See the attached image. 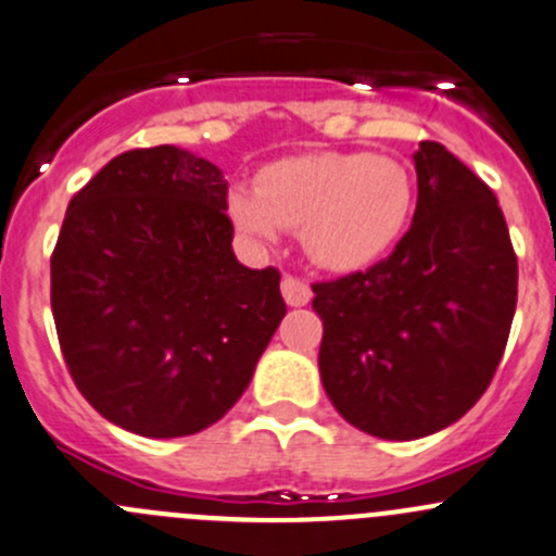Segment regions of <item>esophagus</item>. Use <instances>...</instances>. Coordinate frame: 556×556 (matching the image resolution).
<instances>
[{"label": "esophagus", "mask_w": 556, "mask_h": 556, "mask_svg": "<svg viewBox=\"0 0 556 556\" xmlns=\"http://www.w3.org/2000/svg\"><path fill=\"white\" fill-rule=\"evenodd\" d=\"M282 295L290 306H306L312 299V288L309 282H304V279L290 277L288 274V277L282 279Z\"/></svg>", "instance_id": "obj_1"}]
</instances>
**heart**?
I'll return each instance as SVG.
<instances>
[{"instance_id":"heart-1","label":"heart","mask_w":556,"mask_h":556,"mask_svg":"<svg viewBox=\"0 0 556 556\" xmlns=\"http://www.w3.org/2000/svg\"><path fill=\"white\" fill-rule=\"evenodd\" d=\"M413 201V179L396 160L312 152L266 165L255 187H230L225 212L250 239L274 241L282 228L301 230L312 263L358 271L396 244Z\"/></svg>"}]
</instances>
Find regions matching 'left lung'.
<instances>
[{"label":"left lung","instance_id":"left-lung-1","mask_svg":"<svg viewBox=\"0 0 556 556\" xmlns=\"http://www.w3.org/2000/svg\"><path fill=\"white\" fill-rule=\"evenodd\" d=\"M413 225L386 261L315 282L320 380L344 421L418 440L483 396L508 344L519 263L494 192L443 143L415 152Z\"/></svg>","mask_w":556,"mask_h":556}]
</instances>
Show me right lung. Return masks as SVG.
<instances>
[{"label": "right lung", "instance_id": "add662e5", "mask_svg": "<svg viewBox=\"0 0 556 556\" xmlns=\"http://www.w3.org/2000/svg\"><path fill=\"white\" fill-rule=\"evenodd\" d=\"M228 181L176 147L113 157L51 255L59 348L86 402L141 438H185L239 402L282 323L279 271L233 255Z\"/></svg>", "mask_w": 556, "mask_h": 556}]
</instances>
